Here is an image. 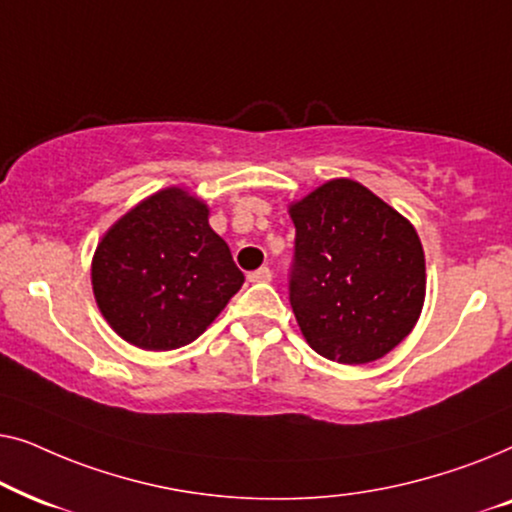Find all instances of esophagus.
Returning a JSON list of instances; mask_svg holds the SVG:
<instances>
[{"instance_id":"obj_1","label":"esophagus","mask_w":512,"mask_h":512,"mask_svg":"<svg viewBox=\"0 0 512 512\" xmlns=\"http://www.w3.org/2000/svg\"><path fill=\"white\" fill-rule=\"evenodd\" d=\"M270 279H272L270 268H258L254 272H249V282H254V284H265V282H270Z\"/></svg>"}]
</instances>
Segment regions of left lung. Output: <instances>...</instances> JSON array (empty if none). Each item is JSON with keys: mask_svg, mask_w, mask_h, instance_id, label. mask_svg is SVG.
Here are the masks:
<instances>
[{"mask_svg": "<svg viewBox=\"0 0 512 512\" xmlns=\"http://www.w3.org/2000/svg\"><path fill=\"white\" fill-rule=\"evenodd\" d=\"M296 226L291 307L324 359H382L415 328L426 296L417 230L354 179H331L289 202Z\"/></svg>", "mask_w": 512, "mask_h": 512, "instance_id": "obj_1", "label": "left lung"}]
</instances>
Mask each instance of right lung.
<instances>
[{
	"instance_id": "1",
	"label": "right lung",
	"mask_w": 512,
	"mask_h": 512,
	"mask_svg": "<svg viewBox=\"0 0 512 512\" xmlns=\"http://www.w3.org/2000/svg\"><path fill=\"white\" fill-rule=\"evenodd\" d=\"M95 303L125 342L170 352L200 338L244 275L209 226V205L167 186L128 209L97 242Z\"/></svg>"
}]
</instances>
